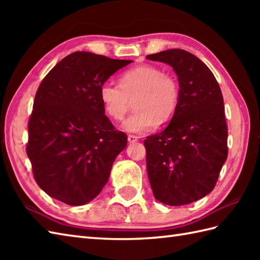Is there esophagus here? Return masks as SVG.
<instances>
[{
  "mask_svg": "<svg viewBox=\"0 0 260 260\" xmlns=\"http://www.w3.org/2000/svg\"><path fill=\"white\" fill-rule=\"evenodd\" d=\"M127 141H128V143H135L139 141V137L135 135H128V137H127Z\"/></svg>",
  "mask_w": 260,
  "mask_h": 260,
  "instance_id": "obj_1",
  "label": "esophagus"
}]
</instances>
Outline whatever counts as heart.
<instances>
[{
    "mask_svg": "<svg viewBox=\"0 0 260 260\" xmlns=\"http://www.w3.org/2000/svg\"><path fill=\"white\" fill-rule=\"evenodd\" d=\"M176 77L155 64H142L119 77V86L105 82L99 90L104 110L110 118L124 117L134 101L135 112L123 121V129L142 134L173 117L180 101Z\"/></svg>",
    "mask_w": 260,
    "mask_h": 260,
    "instance_id": "b5f03b06",
    "label": "heart"
}]
</instances>
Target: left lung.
I'll use <instances>...</instances> for the list:
<instances>
[{
    "label": "left lung",
    "mask_w": 260,
    "mask_h": 260,
    "mask_svg": "<svg viewBox=\"0 0 260 260\" xmlns=\"http://www.w3.org/2000/svg\"><path fill=\"white\" fill-rule=\"evenodd\" d=\"M146 58L170 64L181 90L169 126L144 141L148 180L156 200L184 206L213 190L227 159L223 97L212 71L194 54L170 49Z\"/></svg>",
    "instance_id": "obj_1"
}]
</instances>
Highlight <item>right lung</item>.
<instances>
[{
	"instance_id": "1",
	"label": "right lung",
	"mask_w": 260,
	"mask_h": 260,
	"mask_svg": "<svg viewBox=\"0 0 260 260\" xmlns=\"http://www.w3.org/2000/svg\"><path fill=\"white\" fill-rule=\"evenodd\" d=\"M131 62L76 51L41 81L27 124L26 154L36 182L48 196L82 206L107 183L127 135L105 115L99 90Z\"/></svg>"
}]
</instances>
